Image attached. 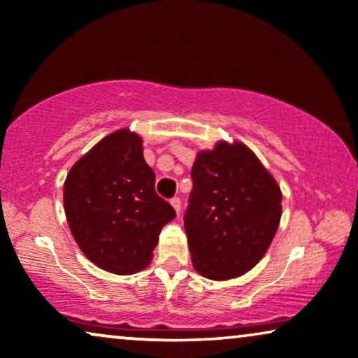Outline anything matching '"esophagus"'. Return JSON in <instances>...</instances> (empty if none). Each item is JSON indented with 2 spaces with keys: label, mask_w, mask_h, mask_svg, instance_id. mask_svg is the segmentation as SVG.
<instances>
[{
  "label": "esophagus",
  "mask_w": 358,
  "mask_h": 358,
  "mask_svg": "<svg viewBox=\"0 0 358 358\" xmlns=\"http://www.w3.org/2000/svg\"><path fill=\"white\" fill-rule=\"evenodd\" d=\"M171 205H173L176 212H178V213L180 212V199H179V197H174V199H171Z\"/></svg>",
  "instance_id": "obj_1"
}]
</instances>
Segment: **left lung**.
I'll list each match as a JSON object with an SVG mask.
<instances>
[{
	"instance_id": "left-lung-1",
	"label": "left lung",
	"mask_w": 358,
	"mask_h": 358,
	"mask_svg": "<svg viewBox=\"0 0 358 358\" xmlns=\"http://www.w3.org/2000/svg\"><path fill=\"white\" fill-rule=\"evenodd\" d=\"M184 217L192 266L210 280L241 277L266 256L282 217V190L241 141L220 140L192 166Z\"/></svg>"
}]
</instances>
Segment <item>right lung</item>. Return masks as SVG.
<instances>
[{
  "label": "right lung",
  "mask_w": 358,
  "mask_h": 358,
  "mask_svg": "<svg viewBox=\"0 0 358 358\" xmlns=\"http://www.w3.org/2000/svg\"><path fill=\"white\" fill-rule=\"evenodd\" d=\"M63 205L81 252L117 275L143 271L153 259L161 229L176 217L156 194L143 140L129 129L104 136L71 166Z\"/></svg>",
  "instance_id": "1"
}]
</instances>
